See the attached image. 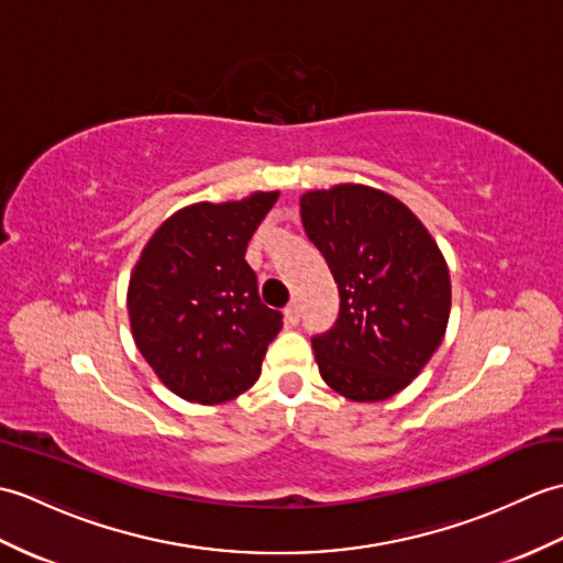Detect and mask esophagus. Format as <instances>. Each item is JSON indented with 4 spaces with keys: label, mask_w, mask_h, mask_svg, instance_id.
I'll return each mask as SVG.
<instances>
[{
    "label": "esophagus",
    "mask_w": 563,
    "mask_h": 563,
    "mask_svg": "<svg viewBox=\"0 0 563 563\" xmlns=\"http://www.w3.org/2000/svg\"><path fill=\"white\" fill-rule=\"evenodd\" d=\"M285 321H288L290 327H297V324H300V305H297V302H290L288 307H285Z\"/></svg>",
    "instance_id": "obj_1"
}]
</instances>
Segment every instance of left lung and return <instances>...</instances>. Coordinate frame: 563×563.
Returning <instances> with one entry per match:
<instances>
[{"label": "left lung", "instance_id": "obj_1", "mask_svg": "<svg viewBox=\"0 0 563 563\" xmlns=\"http://www.w3.org/2000/svg\"><path fill=\"white\" fill-rule=\"evenodd\" d=\"M302 227L339 285V319L312 339L319 373L351 401H382L445 336L450 271L423 222L385 190L341 184L300 198Z\"/></svg>", "mask_w": 563, "mask_h": 563}]
</instances>
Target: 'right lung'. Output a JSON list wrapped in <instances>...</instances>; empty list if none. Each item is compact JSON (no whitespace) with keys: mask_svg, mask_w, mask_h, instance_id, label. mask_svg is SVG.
Returning <instances> with one entry per match:
<instances>
[{"mask_svg":"<svg viewBox=\"0 0 563 563\" xmlns=\"http://www.w3.org/2000/svg\"><path fill=\"white\" fill-rule=\"evenodd\" d=\"M278 190L196 202L164 220L135 263L128 314L142 357L178 397L222 404L261 375L283 314L258 297L244 254Z\"/></svg>","mask_w":563,"mask_h":563,"instance_id":"right-lung-1","label":"right lung"}]
</instances>
